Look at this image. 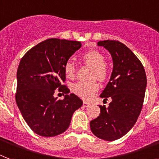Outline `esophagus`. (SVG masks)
<instances>
[{"label":"esophagus","mask_w":159,"mask_h":159,"mask_svg":"<svg viewBox=\"0 0 159 159\" xmlns=\"http://www.w3.org/2000/svg\"><path fill=\"white\" fill-rule=\"evenodd\" d=\"M90 104H90L89 102H86V101H84L83 102V106L86 107H86H88L89 105H90Z\"/></svg>","instance_id":"obj_1"}]
</instances>
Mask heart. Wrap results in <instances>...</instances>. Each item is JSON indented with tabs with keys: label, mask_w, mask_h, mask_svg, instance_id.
Wrapping results in <instances>:
<instances>
[{
	"label": "heart",
	"mask_w": 159,
	"mask_h": 159,
	"mask_svg": "<svg viewBox=\"0 0 159 159\" xmlns=\"http://www.w3.org/2000/svg\"><path fill=\"white\" fill-rule=\"evenodd\" d=\"M83 61L86 64L92 66L91 72V78H97L100 81H104L108 77V68L104 64V56L98 50H91L85 53L82 56ZM65 75L69 78L75 76L76 67L73 62L68 60L64 67ZM99 84L95 80L91 81H80L74 83L72 86L73 93L84 100H89L97 92Z\"/></svg>",
	"instance_id": "heart-1"
}]
</instances>
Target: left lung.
I'll return each instance as SVG.
<instances>
[{"mask_svg":"<svg viewBox=\"0 0 159 159\" xmlns=\"http://www.w3.org/2000/svg\"><path fill=\"white\" fill-rule=\"evenodd\" d=\"M97 45L109 50L113 59L110 80L100 95L112 101L109 107L100 105V116L91 121L90 126L95 136L112 141L126 135L137 121L144 103L146 74L141 62L123 43L106 40Z\"/></svg>","mask_w":159,"mask_h":159,"instance_id":"8db88e82","label":"left lung"}]
</instances>
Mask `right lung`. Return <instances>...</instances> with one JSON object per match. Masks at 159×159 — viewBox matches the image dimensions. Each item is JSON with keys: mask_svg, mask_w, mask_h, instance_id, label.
<instances>
[{"mask_svg": "<svg viewBox=\"0 0 159 159\" xmlns=\"http://www.w3.org/2000/svg\"><path fill=\"white\" fill-rule=\"evenodd\" d=\"M82 47L75 41L50 38L28 50L17 71V105L22 116L37 135L51 137L68 128L73 113L82 105L74 94L55 97V89L69 93L65 81L64 64Z\"/></svg>", "mask_w": 159, "mask_h": 159, "instance_id": "add662e5", "label": "right lung"}]
</instances>
